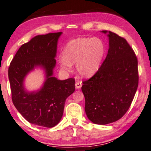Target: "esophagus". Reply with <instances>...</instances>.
<instances>
[{"mask_svg":"<svg viewBox=\"0 0 151 151\" xmlns=\"http://www.w3.org/2000/svg\"><path fill=\"white\" fill-rule=\"evenodd\" d=\"M75 85H76V89H80V88H81L82 85H83V83H82L81 81H78V82H76Z\"/></svg>","mask_w":151,"mask_h":151,"instance_id":"obj_1","label":"esophagus"}]
</instances>
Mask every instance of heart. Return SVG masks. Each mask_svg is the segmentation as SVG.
<instances>
[{"instance_id":"obj_1","label":"heart","mask_w":151,"mask_h":151,"mask_svg":"<svg viewBox=\"0 0 151 151\" xmlns=\"http://www.w3.org/2000/svg\"><path fill=\"white\" fill-rule=\"evenodd\" d=\"M105 48L98 38L74 39L68 42L60 57L61 67L69 71L71 65L76 64V70L82 77L89 78L99 71L104 58Z\"/></svg>"}]
</instances>
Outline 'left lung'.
Wrapping results in <instances>:
<instances>
[{
  "instance_id": "left-lung-1",
  "label": "left lung",
  "mask_w": 151,
  "mask_h": 151,
  "mask_svg": "<svg viewBox=\"0 0 151 151\" xmlns=\"http://www.w3.org/2000/svg\"><path fill=\"white\" fill-rule=\"evenodd\" d=\"M106 58L96 73L82 86L85 112L91 122L106 125L128 110L138 87V62L127 41L110 31Z\"/></svg>"
}]
</instances>
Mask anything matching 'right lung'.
Returning a JSON list of instances; mask_svg holds the SVG:
<instances>
[{"instance_id": "1", "label": "right lung", "mask_w": 151, "mask_h": 151, "mask_svg": "<svg viewBox=\"0 0 151 151\" xmlns=\"http://www.w3.org/2000/svg\"><path fill=\"white\" fill-rule=\"evenodd\" d=\"M60 32L37 35L23 44L8 69L12 99L19 112L29 123L46 128L55 126L63 115L66 99L75 91V80H60L53 76ZM36 67L45 70L46 80L40 90L28 92L24 80Z\"/></svg>"}]
</instances>
